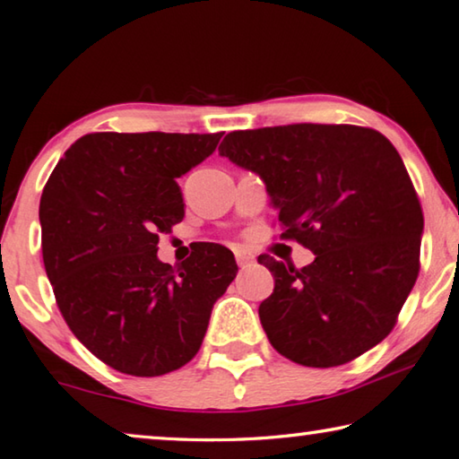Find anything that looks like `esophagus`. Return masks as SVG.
I'll use <instances>...</instances> for the list:
<instances>
[{
    "instance_id": "1",
    "label": "esophagus",
    "mask_w": 459,
    "mask_h": 459,
    "mask_svg": "<svg viewBox=\"0 0 459 459\" xmlns=\"http://www.w3.org/2000/svg\"><path fill=\"white\" fill-rule=\"evenodd\" d=\"M235 257H237V263L240 267H245V265H248V263H253V255L251 253H247V251H237L235 253Z\"/></svg>"
}]
</instances>
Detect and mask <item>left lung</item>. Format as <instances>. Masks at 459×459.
<instances>
[{"label":"left lung","mask_w":459,"mask_h":459,"mask_svg":"<svg viewBox=\"0 0 459 459\" xmlns=\"http://www.w3.org/2000/svg\"><path fill=\"white\" fill-rule=\"evenodd\" d=\"M219 153L259 174L281 237L316 255L275 279L259 306L271 346L304 367L354 360L394 328L419 275L423 212L399 152L375 129L295 126L232 131Z\"/></svg>","instance_id":"left-lung-1"}]
</instances>
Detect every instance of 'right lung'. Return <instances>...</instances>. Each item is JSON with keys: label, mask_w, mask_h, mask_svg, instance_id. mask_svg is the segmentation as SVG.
I'll use <instances>...</instances> for the list:
<instances>
[{"label": "right lung", "mask_w": 459, "mask_h": 459, "mask_svg": "<svg viewBox=\"0 0 459 459\" xmlns=\"http://www.w3.org/2000/svg\"><path fill=\"white\" fill-rule=\"evenodd\" d=\"M222 134H89L68 147L40 198L42 257L68 328L108 367L160 377L200 351L212 306L237 277L227 247L182 265L158 240L184 219L178 178Z\"/></svg>", "instance_id": "1"}]
</instances>
